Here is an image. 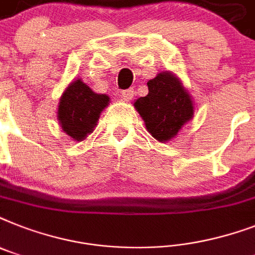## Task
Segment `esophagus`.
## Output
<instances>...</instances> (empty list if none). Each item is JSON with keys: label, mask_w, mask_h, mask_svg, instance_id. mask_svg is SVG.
<instances>
[{"label": "esophagus", "mask_w": 255, "mask_h": 255, "mask_svg": "<svg viewBox=\"0 0 255 255\" xmlns=\"http://www.w3.org/2000/svg\"><path fill=\"white\" fill-rule=\"evenodd\" d=\"M121 97L124 102H129L132 98H133V89H127V90H123L121 93Z\"/></svg>", "instance_id": "obj_1"}]
</instances>
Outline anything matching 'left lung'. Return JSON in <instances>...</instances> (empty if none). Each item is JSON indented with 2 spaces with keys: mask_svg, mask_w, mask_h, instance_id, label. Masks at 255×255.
<instances>
[{
  "mask_svg": "<svg viewBox=\"0 0 255 255\" xmlns=\"http://www.w3.org/2000/svg\"><path fill=\"white\" fill-rule=\"evenodd\" d=\"M146 85L149 93L134 101V109L157 141H170L194 117V101L170 70L160 72Z\"/></svg>",
  "mask_w": 255,
  "mask_h": 255,
  "instance_id": "obj_1",
  "label": "left lung"
}]
</instances>
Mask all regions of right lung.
<instances>
[{"instance_id": "right-lung-1", "label": "right lung", "mask_w": 255, "mask_h": 255, "mask_svg": "<svg viewBox=\"0 0 255 255\" xmlns=\"http://www.w3.org/2000/svg\"><path fill=\"white\" fill-rule=\"evenodd\" d=\"M109 103V95L93 92L81 78L72 81L57 106L60 127L74 141H84L94 131L101 113Z\"/></svg>"}]
</instances>
